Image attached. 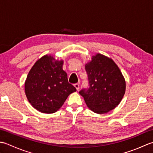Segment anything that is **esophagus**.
<instances>
[{
	"mask_svg": "<svg viewBox=\"0 0 153 153\" xmlns=\"http://www.w3.org/2000/svg\"><path fill=\"white\" fill-rule=\"evenodd\" d=\"M74 85L75 87H76V89H77V91L79 90V85L78 83H75Z\"/></svg>",
	"mask_w": 153,
	"mask_h": 153,
	"instance_id": "1",
	"label": "esophagus"
}]
</instances>
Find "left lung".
Wrapping results in <instances>:
<instances>
[{"label": "left lung", "instance_id": "obj_1", "mask_svg": "<svg viewBox=\"0 0 153 153\" xmlns=\"http://www.w3.org/2000/svg\"><path fill=\"white\" fill-rule=\"evenodd\" d=\"M89 88L79 94L94 112L107 113L115 108L126 91V82L119 68L111 58L101 54L93 56L85 64Z\"/></svg>", "mask_w": 153, "mask_h": 153}]
</instances>
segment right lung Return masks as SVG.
I'll return each instance as SVG.
<instances>
[{"label": "right lung", "mask_w": 153, "mask_h": 153, "mask_svg": "<svg viewBox=\"0 0 153 153\" xmlns=\"http://www.w3.org/2000/svg\"><path fill=\"white\" fill-rule=\"evenodd\" d=\"M63 60L45 55L31 68L25 82L28 101L38 111L51 114L63 105L76 87L68 83V76L62 69Z\"/></svg>", "instance_id": "right-lung-1"}]
</instances>
